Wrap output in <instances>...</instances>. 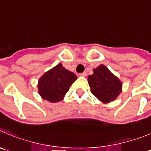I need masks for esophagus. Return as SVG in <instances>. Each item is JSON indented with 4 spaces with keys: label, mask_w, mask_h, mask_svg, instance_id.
Returning a JSON list of instances; mask_svg holds the SVG:
<instances>
[{
    "label": "esophagus",
    "mask_w": 151,
    "mask_h": 151,
    "mask_svg": "<svg viewBox=\"0 0 151 151\" xmlns=\"http://www.w3.org/2000/svg\"><path fill=\"white\" fill-rule=\"evenodd\" d=\"M79 75H80V77H86V73L83 72V73H81V74H79Z\"/></svg>",
    "instance_id": "1"
}]
</instances>
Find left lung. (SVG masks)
<instances>
[{
    "instance_id": "8db88e82",
    "label": "left lung",
    "mask_w": 151,
    "mask_h": 151,
    "mask_svg": "<svg viewBox=\"0 0 151 151\" xmlns=\"http://www.w3.org/2000/svg\"><path fill=\"white\" fill-rule=\"evenodd\" d=\"M88 77L91 92L104 104L116 99L122 91L120 80L104 65H100Z\"/></svg>"
}]
</instances>
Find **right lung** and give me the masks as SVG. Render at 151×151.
Returning a JSON list of instances; mask_svg holds the SVG:
<instances>
[{"instance_id":"1","label":"right lung","mask_w":151,"mask_h":151,"mask_svg":"<svg viewBox=\"0 0 151 151\" xmlns=\"http://www.w3.org/2000/svg\"><path fill=\"white\" fill-rule=\"evenodd\" d=\"M77 78L76 74L60 63L39 78V94L44 100L50 103L61 101Z\"/></svg>"}]
</instances>
